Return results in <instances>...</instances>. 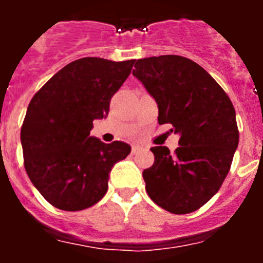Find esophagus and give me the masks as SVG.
<instances>
[{"label": "esophagus", "mask_w": 263, "mask_h": 263, "mask_svg": "<svg viewBox=\"0 0 263 263\" xmlns=\"http://www.w3.org/2000/svg\"><path fill=\"white\" fill-rule=\"evenodd\" d=\"M141 150H142V147H141V146L134 145L133 147H132V154H138V153L141 152Z\"/></svg>", "instance_id": "obj_1"}]
</instances>
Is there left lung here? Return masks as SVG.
Wrapping results in <instances>:
<instances>
[{"label":"left lung","instance_id":"obj_1","mask_svg":"<svg viewBox=\"0 0 263 263\" xmlns=\"http://www.w3.org/2000/svg\"><path fill=\"white\" fill-rule=\"evenodd\" d=\"M133 75L157 101L159 125L171 124L179 147H152L143 170L153 201L175 215L194 212L220 190L238 146L236 111L215 79L197 63L162 55L136 62Z\"/></svg>","mask_w":263,"mask_h":263}]
</instances>
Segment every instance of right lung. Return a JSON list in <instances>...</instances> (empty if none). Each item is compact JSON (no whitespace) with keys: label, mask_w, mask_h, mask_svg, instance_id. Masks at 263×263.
Wrapping results in <instances>:
<instances>
[{"label":"right lung","mask_w":263,"mask_h":263,"mask_svg":"<svg viewBox=\"0 0 263 263\" xmlns=\"http://www.w3.org/2000/svg\"><path fill=\"white\" fill-rule=\"evenodd\" d=\"M136 60L83 58L57 72L34 95L21 127L25 168L51 205L81 211L108 191L109 173L130 154L127 143L89 136Z\"/></svg>","instance_id":"right-lung-1"}]
</instances>
